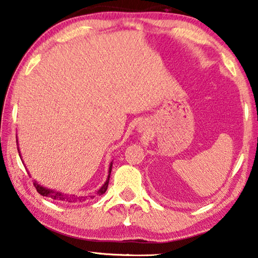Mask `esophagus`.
<instances>
[{"instance_id":"1","label":"esophagus","mask_w":258,"mask_h":258,"mask_svg":"<svg viewBox=\"0 0 258 258\" xmlns=\"http://www.w3.org/2000/svg\"><path fill=\"white\" fill-rule=\"evenodd\" d=\"M147 126H146V124H143V123H141V124H139V126H138V131L139 132H147Z\"/></svg>"}]
</instances>
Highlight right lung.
I'll return each instance as SVG.
<instances>
[{
	"label": "right lung",
	"mask_w": 258,
	"mask_h": 258,
	"mask_svg": "<svg viewBox=\"0 0 258 258\" xmlns=\"http://www.w3.org/2000/svg\"><path fill=\"white\" fill-rule=\"evenodd\" d=\"M18 141V140H17ZM18 152H19V156H20V159H21V155H20V151H19V148H18ZM24 164V163H23ZM111 168H112V163H110V166H109V174H108V178L104 182V184L100 187L98 190L97 194L100 195H103L104 192L107 191V187H108V183H109V178H110V173H111ZM34 186L36 187L37 192L42 196H44V197H49L51 199H54V200H60V202H68V203H73V202H82V200H85V197H75V196H67V195H63L61 194L59 191H54V190H51V189H46V187L42 186L41 184H38L36 181H34ZM91 198H93L94 196H90Z\"/></svg>",
	"instance_id": "add662e5"
}]
</instances>
